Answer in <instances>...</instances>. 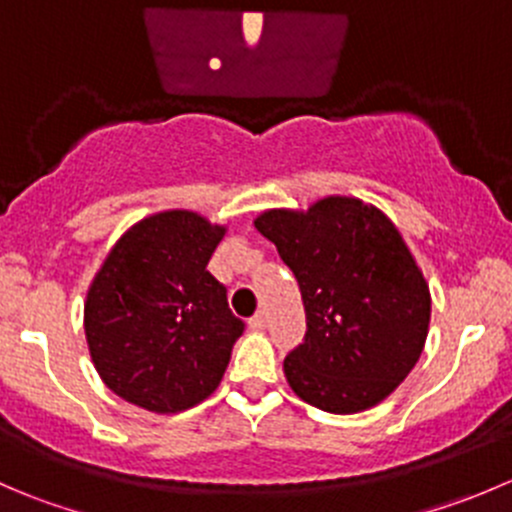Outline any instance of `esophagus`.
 Segmentation results:
<instances>
[{
    "label": "esophagus",
    "instance_id": "obj_1",
    "mask_svg": "<svg viewBox=\"0 0 512 512\" xmlns=\"http://www.w3.org/2000/svg\"><path fill=\"white\" fill-rule=\"evenodd\" d=\"M250 325L255 327V330H265V327H267V312L265 310L255 312V315L250 317Z\"/></svg>",
    "mask_w": 512,
    "mask_h": 512
}]
</instances>
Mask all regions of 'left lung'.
<instances>
[{
    "label": "left lung",
    "instance_id": "left-lung-1",
    "mask_svg": "<svg viewBox=\"0 0 512 512\" xmlns=\"http://www.w3.org/2000/svg\"><path fill=\"white\" fill-rule=\"evenodd\" d=\"M302 292L305 340L285 357L295 395L335 415L388 398L423 352L430 290L398 227L355 197L255 220Z\"/></svg>",
    "mask_w": 512,
    "mask_h": 512
}]
</instances>
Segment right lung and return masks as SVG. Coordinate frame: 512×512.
Listing matches in <instances>:
<instances>
[{"mask_svg":"<svg viewBox=\"0 0 512 512\" xmlns=\"http://www.w3.org/2000/svg\"><path fill=\"white\" fill-rule=\"evenodd\" d=\"M225 227L172 210L137 222L99 267L84 302L94 367L114 395L180 413L215 393L245 322L207 270Z\"/></svg>","mask_w":512,"mask_h":512,"instance_id":"1","label":"right lung"}]
</instances>
